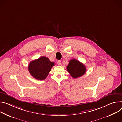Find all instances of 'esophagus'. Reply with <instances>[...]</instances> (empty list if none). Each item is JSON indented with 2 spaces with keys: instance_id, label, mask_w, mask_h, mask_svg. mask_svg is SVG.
<instances>
[{
  "instance_id": "obj_1",
  "label": "esophagus",
  "mask_w": 122,
  "mask_h": 122,
  "mask_svg": "<svg viewBox=\"0 0 122 122\" xmlns=\"http://www.w3.org/2000/svg\"><path fill=\"white\" fill-rule=\"evenodd\" d=\"M57 63H58V65H60L61 64V61L60 60H58V61H57Z\"/></svg>"
}]
</instances>
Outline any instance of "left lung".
I'll return each mask as SVG.
<instances>
[{"label":"left lung","instance_id":"1","mask_svg":"<svg viewBox=\"0 0 122 122\" xmlns=\"http://www.w3.org/2000/svg\"><path fill=\"white\" fill-rule=\"evenodd\" d=\"M67 70L74 78L83 76L86 72L85 65L76 59H72L67 66Z\"/></svg>","mask_w":122,"mask_h":122}]
</instances>
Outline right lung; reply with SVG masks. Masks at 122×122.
<instances>
[{
    "label": "right lung",
    "instance_id": "add662e5",
    "mask_svg": "<svg viewBox=\"0 0 122 122\" xmlns=\"http://www.w3.org/2000/svg\"><path fill=\"white\" fill-rule=\"evenodd\" d=\"M54 65V62L50 61L48 58L43 56L31 61L29 64L28 70L35 79L44 80L46 78Z\"/></svg>",
    "mask_w": 122,
    "mask_h": 122
}]
</instances>
